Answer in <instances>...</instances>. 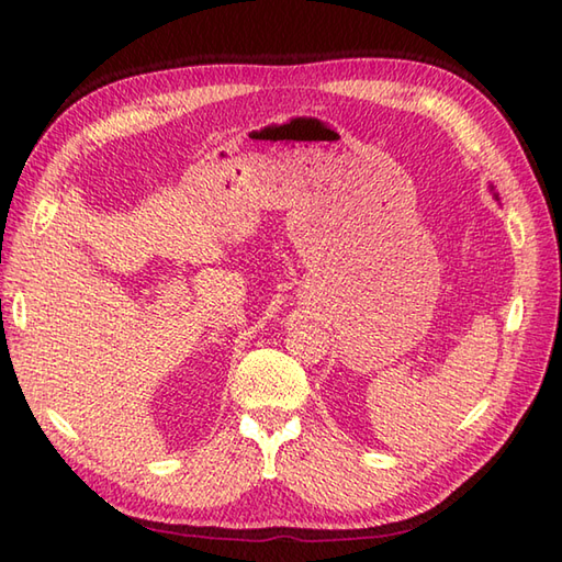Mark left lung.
<instances>
[{
  "label": "left lung",
  "mask_w": 562,
  "mask_h": 562,
  "mask_svg": "<svg viewBox=\"0 0 562 562\" xmlns=\"http://www.w3.org/2000/svg\"><path fill=\"white\" fill-rule=\"evenodd\" d=\"M491 190H493V188H491ZM493 198H495V200H499V198H497V193H495V190H493Z\"/></svg>",
  "instance_id": "8db88e82"
}]
</instances>
